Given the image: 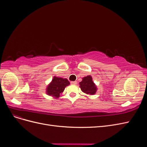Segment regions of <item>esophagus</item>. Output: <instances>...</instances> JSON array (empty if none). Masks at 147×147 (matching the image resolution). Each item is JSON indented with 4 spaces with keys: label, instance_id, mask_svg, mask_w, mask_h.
Wrapping results in <instances>:
<instances>
[{
    "label": "esophagus",
    "instance_id": "34e87169",
    "mask_svg": "<svg viewBox=\"0 0 147 147\" xmlns=\"http://www.w3.org/2000/svg\"><path fill=\"white\" fill-rule=\"evenodd\" d=\"M70 84H77V82H75V81H74V82H70Z\"/></svg>",
    "mask_w": 147,
    "mask_h": 147
}]
</instances>
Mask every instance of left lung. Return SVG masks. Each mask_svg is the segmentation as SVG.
<instances>
[{"label": "left lung", "mask_w": 147, "mask_h": 147, "mask_svg": "<svg viewBox=\"0 0 147 147\" xmlns=\"http://www.w3.org/2000/svg\"><path fill=\"white\" fill-rule=\"evenodd\" d=\"M81 90L88 95H94L96 93L97 88L92 80L91 75L82 78V81L79 83Z\"/></svg>", "instance_id": "obj_1"}]
</instances>
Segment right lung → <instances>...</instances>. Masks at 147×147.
<instances>
[{
	"mask_svg": "<svg viewBox=\"0 0 147 147\" xmlns=\"http://www.w3.org/2000/svg\"><path fill=\"white\" fill-rule=\"evenodd\" d=\"M70 82L67 78H63L54 76L52 81L48 84L46 88L47 94L55 99L59 98L66 86H69Z\"/></svg>",
	"mask_w": 147,
	"mask_h": 147,
	"instance_id": "add662e5",
	"label": "right lung"
}]
</instances>
